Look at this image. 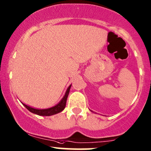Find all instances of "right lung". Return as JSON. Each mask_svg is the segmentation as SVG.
Segmentation results:
<instances>
[{
	"label": "right lung",
	"mask_w": 151,
	"mask_h": 151,
	"mask_svg": "<svg viewBox=\"0 0 151 151\" xmlns=\"http://www.w3.org/2000/svg\"><path fill=\"white\" fill-rule=\"evenodd\" d=\"M71 86V85H70L69 87H68V89L66 90L65 93V95H64L63 99L61 100V101H60L58 105H56L55 106L50 107V108L45 109H38L32 108V107L28 106V105H25L24 103H22V104L24 105V106L26 107L29 111H31V112L34 113V114H36L37 115H40V116H51V115L58 114V113L62 111L64 108H65L66 100H67L68 93H69Z\"/></svg>",
	"instance_id": "obj_1"
}]
</instances>
